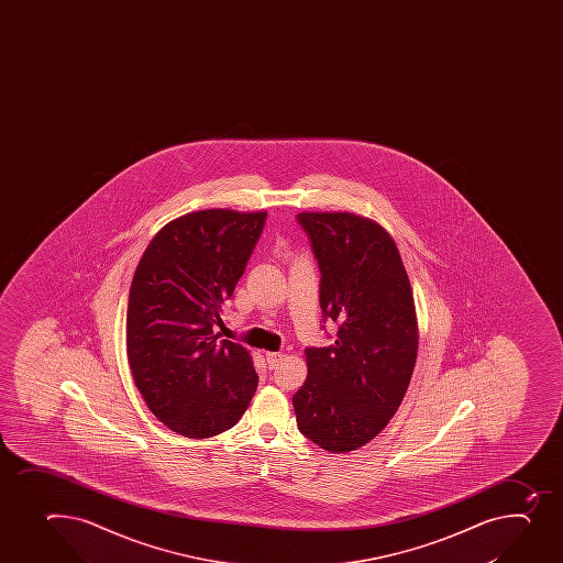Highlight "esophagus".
<instances>
[{
    "label": "esophagus",
    "mask_w": 563,
    "mask_h": 563,
    "mask_svg": "<svg viewBox=\"0 0 563 563\" xmlns=\"http://www.w3.org/2000/svg\"><path fill=\"white\" fill-rule=\"evenodd\" d=\"M285 354L283 352H266V362L269 368L277 367L278 363L283 362Z\"/></svg>",
    "instance_id": "1"
}]
</instances>
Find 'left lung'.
Returning <instances> with one entry per match:
<instances>
[{"mask_svg":"<svg viewBox=\"0 0 563 563\" xmlns=\"http://www.w3.org/2000/svg\"><path fill=\"white\" fill-rule=\"evenodd\" d=\"M321 272L319 302L334 345L307 349L297 426L332 453L367 444L398 411L417 363L411 283L395 240L354 212H299Z\"/></svg>","mask_w":563,"mask_h":563,"instance_id":"1","label":"left lung"}]
</instances>
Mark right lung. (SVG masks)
<instances>
[{
    "mask_svg": "<svg viewBox=\"0 0 563 563\" xmlns=\"http://www.w3.org/2000/svg\"><path fill=\"white\" fill-rule=\"evenodd\" d=\"M266 217L206 209L176 218L132 278L126 354L135 387L159 422L189 439L233 428L255 395L250 351L218 340L217 327Z\"/></svg>",
    "mask_w": 563,
    "mask_h": 563,
    "instance_id": "obj_1",
    "label": "right lung"
}]
</instances>
